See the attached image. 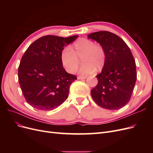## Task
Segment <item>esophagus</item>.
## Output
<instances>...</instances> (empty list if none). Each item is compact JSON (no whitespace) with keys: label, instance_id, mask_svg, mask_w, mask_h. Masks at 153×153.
<instances>
[{"label":"esophagus","instance_id":"1","mask_svg":"<svg viewBox=\"0 0 153 153\" xmlns=\"http://www.w3.org/2000/svg\"><path fill=\"white\" fill-rule=\"evenodd\" d=\"M87 78V76H77V78H78V79H79V80L85 79V78Z\"/></svg>","mask_w":153,"mask_h":153}]
</instances>
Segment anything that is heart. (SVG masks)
I'll list each match as a JSON object with an SVG mask.
<instances>
[{"label": "heart", "instance_id": "b5f03b06", "mask_svg": "<svg viewBox=\"0 0 153 153\" xmlns=\"http://www.w3.org/2000/svg\"><path fill=\"white\" fill-rule=\"evenodd\" d=\"M84 62L79 70L82 75L91 74L102 69L106 63V51L102 45L94 43L93 41L82 38L73 44L72 49L64 48L61 53V61L66 71L73 73L76 71L80 64V59Z\"/></svg>", "mask_w": 153, "mask_h": 153}]
</instances>
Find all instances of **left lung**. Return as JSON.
Instances as JSON below:
<instances>
[{"mask_svg": "<svg viewBox=\"0 0 153 153\" xmlns=\"http://www.w3.org/2000/svg\"><path fill=\"white\" fill-rule=\"evenodd\" d=\"M104 47L106 60L101 72L96 75L98 84L91 91L93 100L101 107L117 110L130 100L137 80L135 61L126 43L108 31L89 34Z\"/></svg>", "mask_w": 153, "mask_h": 153, "instance_id": "1", "label": "left lung"}]
</instances>
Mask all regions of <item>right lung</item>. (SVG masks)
Wrapping results in <instances>:
<instances>
[{
  "instance_id": "1",
  "label": "right lung",
  "mask_w": 153,
  "mask_h": 153,
  "mask_svg": "<svg viewBox=\"0 0 153 153\" xmlns=\"http://www.w3.org/2000/svg\"><path fill=\"white\" fill-rule=\"evenodd\" d=\"M78 36H43L23 55L18 67V81L27 103L32 107L53 110L68 98L69 86L77 78L63 68L61 53Z\"/></svg>"
}]
</instances>
